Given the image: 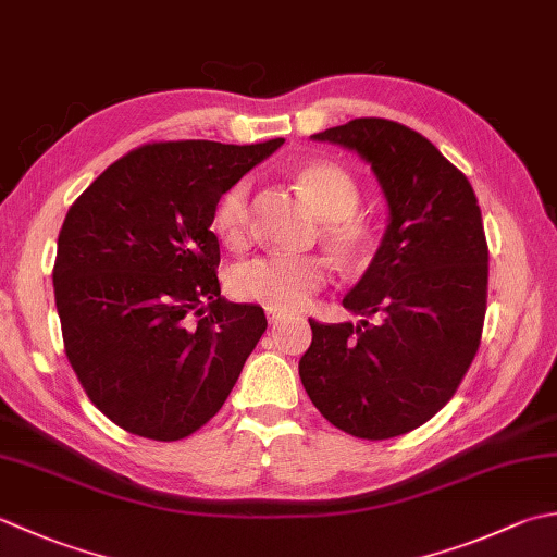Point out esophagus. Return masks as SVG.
<instances>
[{"mask_svg":"<svg viewBox=\"0 0 557 557\" xmlns=\"http://www.w3.org/2000/svg\"><path fill=\"white\" fill-rule=\"evenodd\" d=\"M287 319V313H282V311H268V323L270 325H277V323H282V321H285Z\"/></svg>","mask_w":557,"mask_h":557,"instance_id":"esophagus-1","label":"esophagus"}]
</instances>
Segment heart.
Segmentation results:
<instances>
[{
	"instance_id": "heart-1",
	"label": "heart",
	"mask_w": 557,
	"mask_h": 557,
	"mask_svg": "<svg viewBox=\"0 0 557 557\" xmlns=\"http://www.w3.org/2000/svg\"><path fill=\"white\" fill-rule=\"evenodd\" d=\"M299 183L307 190L313 210L319 212L323 236L345 256L364 246L367 228L355 220L359 205V185L343 166L331 161H311L299 171ZM250 178L228 185L216 200L212 226L226 246L238 248L250 234ZM331 270L315 256H260L236 265L228 285L236 297L260 304L272 311H297L329 285Z\"/></svg>"
}]
</instances>
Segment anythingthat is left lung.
Masks as SVG:
<instances>
[{
    "label": "left lung",
    "mask_w": 557,
    "mask_h": 557,
    "mask_svg": "<svg viewBox=\"0 0 557 557\" xmlns=\"http://www.w3.org/2000/svg\"><path fill=\"white\" fill-rule=\"evenodd\" d=\"M372 166L388 224L345 294L359 323L311 321L301 384L321 416L359 440L420 428L449 403L481 345L487 244L475 193L442 151L394 120L357 117L311 135Z\"/></svg>",
    "instance_id": "left-lung-1"
}]
</instances>
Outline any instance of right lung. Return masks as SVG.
Masks as SVG:
<instances>
[{
	"label": "right lung",
	"mask_w": 557,
	"mask_h": 557,
	"mask_svg": "<svg viewBox=\"0 0 557 557\" xmlns=\"http://www.w3.org/2000/svg\"><path fill=\"white\" fill-rule=\"evenodd\" d=\"M282 145L154 141L70 207L52 270L64 352L117 428L176 442L232 394L268 321L260 307L222 299L210 226L228 185Z\"/></svg>",
	"instance_id": "obj_1"
}]
</instances>
